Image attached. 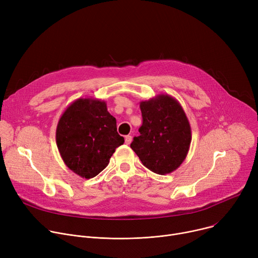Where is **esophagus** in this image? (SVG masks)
<instances>
[{"instance_id": "esophagus-1", "label": "esophagus", "mask_w": 258, "mask_h": 258, "mask_svg": "<svg viewBox=\"0 0 258 258\" xmlns=\"http://www.w3.org/2000/svg\"><path fill=\"white\" fill-rule=\"evenodd\" d=\"M124 140H125V144H126V145H130V144L132 143L133 138H132V136H125Z\"/></svg>"}]
</instances>
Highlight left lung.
<instances>
[{
  "label": "left lung",
  "instance_id": "left-lung-1",
  "mask_svg": "<svg viewBox=\"0 0 258 258\" xmlns=\"http://www.w3.org/2000/svg\"><path fill=\"white\" fill-rule=\"evenodd\" d=\"M143 124L131 148L143 165L158 175L177 170L188 153L191 127L180 103L169 95H158L140 103Z\"/></svg>",
  "mask_w": 258,
  "mask_h": 258
}]
</instances>
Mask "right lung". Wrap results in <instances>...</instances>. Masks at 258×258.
<instances>
[{
	"label": "right lung",
	"instance_id": "1",
	"mask_svg": "<svg viewBox=\"0 0 258 258\" xmlns=\"http://www.w3.org/2000/svg\"><path fill=\"white\" fill-rule=\"evenodd\" d=\"M55 139L64 165L85 179L101 173L115 149L124 143L106 102L92 98H80L64 110Z\"/></svg>",
	"mask_w": 258,
	"mask_h": 258
}]
</instances>
